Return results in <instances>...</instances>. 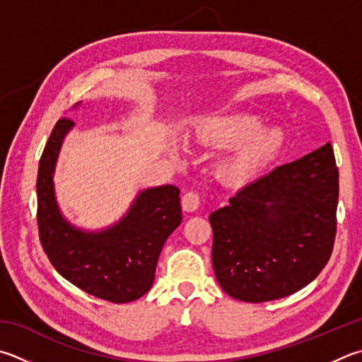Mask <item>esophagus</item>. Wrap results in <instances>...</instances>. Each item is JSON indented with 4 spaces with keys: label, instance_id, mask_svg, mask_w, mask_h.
<instances>
[{
    "label": "esophagus",
    "instance_id": "esophagus-1",
    "mask_svg": "<svg viewBox=\"0 0 362 362\" xmlns=\"http://www.w3.org/2000/svg\"><path fill=\"white\" fill-rule=\"evenodd\" d=\"M199 194L194 193V192H188L183 194L182 198V209L185 210V212H194L196 209L199 207Z\"/></svg>",
    "mask_w": 362,
    "mask_h": 362
}]
</instances>
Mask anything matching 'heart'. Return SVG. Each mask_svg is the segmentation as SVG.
<instances>
[{"label": "heart", "mask_w": 362, "mask_h": 362, "mask_svg": "<svg viewBox=\"0 0 362 362\" xmlns=\"http://www.w3.org/2000/svg\"><path fill=\"white\" fill-rule=\"evenodd\" d=\"M194 137L201 146H238L216 168L220 180L228 185L255 179L279 158L286 144L284 129L262 127L261 117L250 112L202 117Z\"/></svg>", "instance_id": "1"}]
</instances>
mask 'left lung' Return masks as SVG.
<instances>
[{
  "label": "left lung",
  "instance_id": "8db88e82",
  "mask_svg": "<svg viewBox=\"0 0 362 362\" xmlns=\"http://www.w3.org/2000/svg\"><path fill=\"white\" fill-rule=\"evenodd\" d=\"M337 202L339 170L329 142L242 188L209 216L220 286L255 304L307 286L332 253Z\"/></svg>",
  "mask_w": 362,
  "mask_h": 362
}]
</instances>
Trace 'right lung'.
<instances>
[{
    "label": "right lung",
    "instance_id": "obj_1",
    "mask_svg": "<svg viewBox=\"0 0 362 362\" xmlns=\"http://www.w3.org/2000/svg\"><path fill=\"white\" fill-rule=\"evenodd\" d=\"M81 106L77 103L74 109ZM68 118L52 129L37 170V225L44 252L57 272L95 298L124 304L153 285L164 242L182 223L180 192L174 185L141 189L114 225L96 231L78 228L63 215L55 196V168Z\"/></svg>",
    "mask_w": 362,
    "mask_h": 362
}]
</instances>
